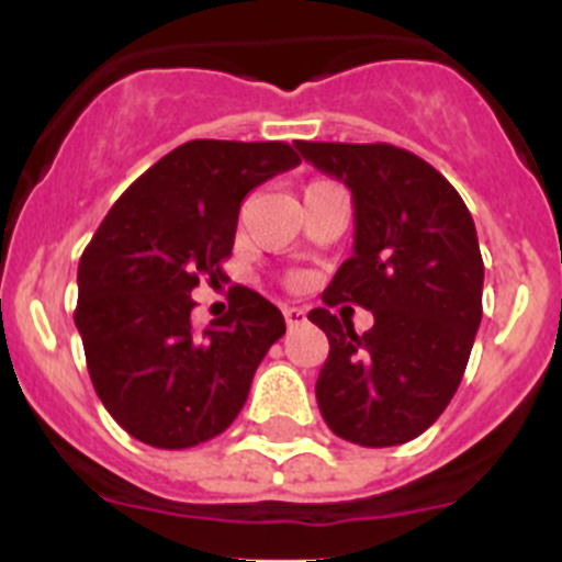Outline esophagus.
<instances>
[{
    "mask_svg": "<svg viewBox=\"0 0 562 562\" xmlns=\"http://www.w3.org/2000/svg\"><path fill=\"white\" fill-rule=\"evenodd\" d=\"M284 321L290 329H297V326L306 324V312L301 306H284Z\"/></svg>",
    "mask_w": 562,
    "mask_h": 562,
    "instance_id": "esophagus-1",
    "label": "esophagus"
}]
</instances>
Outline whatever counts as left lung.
Wrapping results in <instances>:
<instances>
[{"instance_id":"1","label":"left lung","mask_w":562,"mask_h":562,"mask_svg":"<svg viewBox=\"0 0 562 562\" xmlns=\"http://www.w3.org/2000/svg\"><path fill=\"white\" fill-rule=\"evenodd\" d=\"M301 157L351 191L355 250L324 301L360 304L357 335L317 306L329 337L315 396L331 434L394 448L434 425L453 400L481 324L484 261L473 216L434 166L389 143H295Z\"/></svg>"}]
</instances>
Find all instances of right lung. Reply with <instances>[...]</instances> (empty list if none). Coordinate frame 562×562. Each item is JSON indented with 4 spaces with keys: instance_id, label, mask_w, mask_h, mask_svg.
<instances>
[{
    "instance_id": "right-lung-1",
    "label": "right lung",
    "mask_w": 562,
    "mask_h": 562,
    "mask_svg": "<svg viewBox=\"0 0 562 562\" xmlns=\"http://www.w3.org/2000/svg\"><path fill=\"white\" fill-rule=\"evenodd\" d=\"M301 157L286 143L191 140L126 188L78 265L76 326L103 408L134 439L186 450L231 428L284 315L247 286L193 331V286L222 278L247 193Z\"/></svg>"
}]
</instances>
